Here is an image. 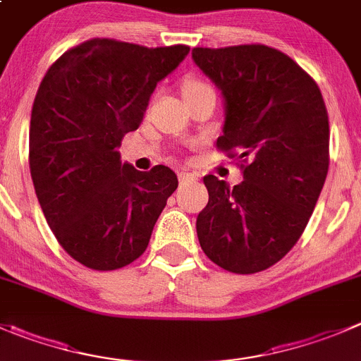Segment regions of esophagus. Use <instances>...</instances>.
I'll return each mask as SVG.
<instances>
[{
  "instance_id": "1",
  "label": "esophagus",
  "mask_w": 361,
  "mask_h": 361,
  "mask_svg": "<svg viewBox=\"0 0 361 361\" xmlns=\"http://www.w3.org/2000/svg\"><path fill=\"white\" fill-rule=\"evenodd\" d=\"M178 178H180V183H195L197 181V176L192 173H180Z\"/></svg>"
}]
</instances>
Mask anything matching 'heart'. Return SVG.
I'll return each mask as SVG.
<instances>
[{"label":"heart","mask_w":361,"mask_h":361,"mask_svg":"<svg viewBox=\"0 0 361 361\" xmlns=\"http://www.w3.org/2000/svg\"><path fill=\"white\" fill-rule=\"evenodd\" d=\"M199 87H206L204 82L197 79H188L183 86V92H190V90H199Z\"/></svg>","instance_id":"heart-1"}]
</instances>
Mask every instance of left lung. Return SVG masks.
<instances>
[{"label": "left lung", "instance_id": "left-lung-1", "mask_svg": "<svg viewBox=\"0 0 361 361\" xmlns=\"http://www.w3.org/2000/svg\"><path fill=\"white\" fill-rule=\"evenodd\" d=\"M192 59L226 102L216 148L243 159L233 188L204 176L199 243L220 268L257 274L295 247L316 208L330 166L326 106L316 80L268 45L194 47Z\"/></svg>", "mask_w": 361, "mask_h": 361}]
</instances>
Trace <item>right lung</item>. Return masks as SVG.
<instances>
[{
    "label": "right lung",
    "mask_w": 361,
    "mask_h": 361,
    "mask_svg": "<svg viewBox=\"0 0 361 361\" xmlns=\"http://www.w3.org/2000/svg\"><path fill=\"white\" fill-rule=\"evenodd\" d=\"M188 51L92 38L42 79L31 109V180L56 240L86 268L111 271L142 255L176 190L169 167L141 173L121 164L118 148Z\"/></svg>",
    "instance_id": "obj_1"
}]
</instances>
